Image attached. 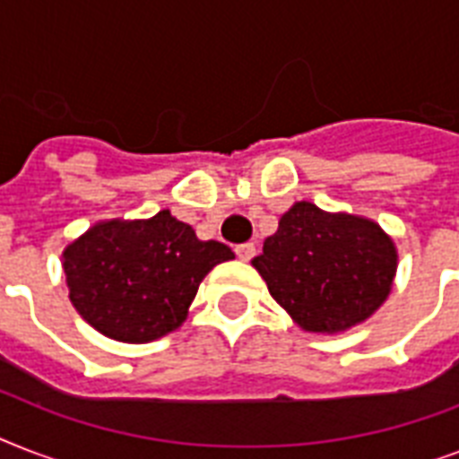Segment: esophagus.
Returning a JSON list of instances; mask_svg holds the SVG:
<instances>
[{
	"label": "esophagus",
	"instance_id": "34e87169",
	"mask_svg": "<svg viewBox=\"0 0 459 459\" xmlns=\"http://www.w3.org/2000/svg\"><path fill=\"white\" fill-rule=\"evenodd\" d=\"M255 252H257V247H255L252 243H243V245H238V247H236L238 259H243V262H250V259L255 257Z\"/></svg>",
	"mask_w": 459,
	"mask_h": 459
}]
</instances>
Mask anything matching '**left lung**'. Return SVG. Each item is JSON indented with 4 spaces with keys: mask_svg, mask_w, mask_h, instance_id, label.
<instances>
[{
    "mask_svg": "<svg viewBox=\"0 0 459 459\" xmlns=\"http://www.w3.org/2000/svg\"><path fill=\"white\" fill-rule=\"evenodd\" d=\"M252 266L290 319L309 333L362 324L391 295L398 247L377 221L295 202Z\"/></svg>",
    "mask_w": 459,
    "mask_h": 459,
    "instance_id": "1",
    "label": "left lung"
}]
</instances>
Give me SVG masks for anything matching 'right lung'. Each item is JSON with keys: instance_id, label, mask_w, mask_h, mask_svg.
Instances as JSON below:
<instances>
[{"instance_id": "obj_1", "label": "right lung", "mask_w": 459, "mask_h": 459, "mask_svg": "<svg viewBox=\"0 0 459 459\" xmlns=\"http://www.w3.org/2000/svg\"><path fill=\"white\" fill-rule=\"evenodd\" d=\"M236 255L200 240L169 209L150 219H104L61 252L68 300L102 335L150 342L187 319L202 279Z\"/></svg>"}]
</instances>
